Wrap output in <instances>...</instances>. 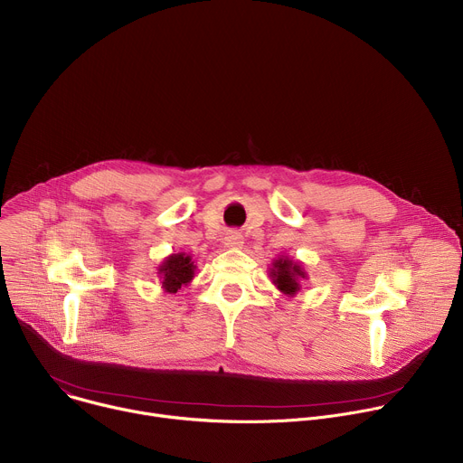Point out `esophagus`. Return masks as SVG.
I'll return each mask as SVG.
<instances>
[{
    "label": "esophagus",
    "mask_w": 463,
    "mask_h": 463,
    "mask_svg": "<svg viewBox=\"0 0 463 463\" xmlns=\"http://www.w3.org/2000/svg\"><path fill=\"white\" fill-rule=\"evenodd\" d=\"M223 243H225V247H229V249H240L241 243H243V238H241V234H238V232H227L225 238H223Z\"/></svg>",
    "instance_id": "esophagus-1"
}]
</instances>
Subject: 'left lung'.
<instances>
[{"label": "left lung", "mask_w": 463, "mask_h": 463, "mask_svg": "<svg viewBox=\"0 0 463 463\" xmlns=\"http://www.w3.org/2000/svg\"><path fill=\"white\" fill-rule=\"evenodd\" d=\"M269 277L275 288L291 298L297 297V293L302 289V284L307 280V273L302 268V263L284 254L271 261Z\"/></svg>", "instance_id": "left-lung-1"}]
</instances>
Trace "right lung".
Segmentation results:
<instances>
[{
    "mask_svg": "<svg viewBox=\"0 0 463 463\" xmlns=\"http://www.w3.org/2000/svg\"><path fill=\"white\" fill-rule=\"evenodd\" d=\"M195 275V263L186 252H174L166 256L157 268V277L161 279V288L165 293L174 295L177 289L186 288Z\"/></svg>",
    "mask_w": 463,
    "mask_h": 463,
    "instance_id": "obj_1",
    "label": "right lung"
}]
</instances>
